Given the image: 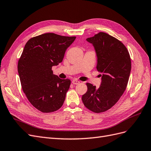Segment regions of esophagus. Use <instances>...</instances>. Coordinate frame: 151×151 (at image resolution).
Instances as JSON below:
<instances>
[{"instance_id": "34e87169", "label": "esophagus", "mask_w": 151, "mask_h": 151, "mask_svg": "<svg viewBox=\"0 0 151 151\" xmlns=\"http://www.w3.org/2000/svg\"><path fill=\"white\" fill-rule=\"evenodd\" d=\"M72 84H74V85H77V84H79L80 83V82L79 81H77V80H76V79H74V80H73L72 81Z\"/></svg>"}]
</instances>
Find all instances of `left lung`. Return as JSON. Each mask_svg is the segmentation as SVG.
<instances>
[{"label": "left lung", "instance_id": "1", "mask_svg": "<svg viewBox=\"0 0 151 151\" xmlns=\"http://www.w3.org/2000/svg\"><path fill=\"white\" fill-rule=\"evenodd\" d=\"M86 41L93 45L96 54L101 83L98 88L87 83L88 91L82 100L91 111L104 112L114 106L125 91L131 70L130 55L121 42L103 32Z\"/></svg>", "mask_w": 151, "mask_h": 151}]
</instances>
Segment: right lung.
<instances>
[{"label":"right lung","instance_id":"obj_1","mask_svg":"<svg viewBox=\"0 0 151 151\" xmlns=\"http://www.w3.org/2000/svg\"><path fill=\"white\" fill-rule=\"evenodd\" d=\"M76 37L52 33L31 38L25 45L17 65L22 89L33 106L43 113L60 108L70 85L52 68L62 62L67 49Z\"/></svg>","mask_w":151,"mask_h":151}]
</instances>
